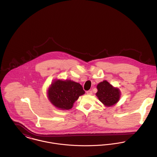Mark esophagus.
Wrapping results in <instances>:
<instances>
[{"instance_id":"1","label":"esophagus","mask_w":157,"mask_h":157,"mask_svg":"<svg viewBox=\"0 0 157 157\" xmlns=\"http://www.w3.org/2000/svg\"><path fill=\"white\" fill-rule=\"evenodd\" d=\"M86 94L88 95H92V90H87L86 91Z\"/></svg>"}]
</instances>
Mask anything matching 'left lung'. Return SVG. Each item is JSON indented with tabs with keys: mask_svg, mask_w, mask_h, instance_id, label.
Wrapping results in <instances>:
<instances>
[{
	"mask_svg": "<svg viewBox=\"0 0 157 157\" xmlns=\"http://www.w3.org/2000/svg\"><path fill=\"white\" fill-rule=\"evenodd\" d=\"M96 93L99 100L105 106H112L120 100V91L117 88L113 87L106 80H104L98 84Z\"/></svg>",
	"mask_w": 157,
	"mask_h": 157,
	"instance_id": "8db88e82",
	"label": "left lung"
}]
</instances>
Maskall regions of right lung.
Returning <instances> with one entry per match:
<instances>
[{"instance_id":"obj_1","label":"right lung","mask_w":157,"mask_h":157,"mask_svg":"<svg viewBox=\"0 0 157 157\" xmlns=\"http://www.w3.org/2000/svg\"><path fill=\"white\" fill-rule=\"evenodd\" d=\"M85 94L82 85L70 80H56L48 91L50 102L58 109L68 110L72 108L79 96Z\"/></svg>"}]
</instances>
